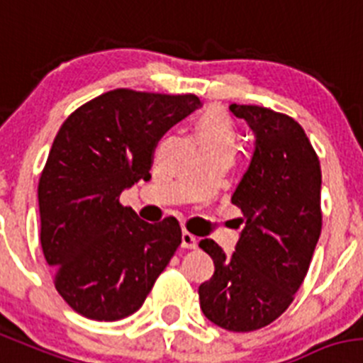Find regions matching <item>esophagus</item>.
<instances>
[{"label":"esophagus","instance_id":"1","mask_svg":"<svg viewBox=\"0 0 363 363\" xmlns=\"http://www.w3.org/2000/svg\"><path fill=\"white\" fill-rule=\"evenodd\" d=\"M182 247L189 248V250H194V248H198V238L192 235L191 232L185 230L184 234H182Z\"/></svg>","mask_w":363,"mask_h":363}]
</instances>
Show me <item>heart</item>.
Segmentation results:
<instances>
[{"label": "heart", "mask_w": 363, "mask_h": 363, "mask_svg": "<svg viewBox=\"0 0 363 363\" xmlns=\"http://www.w3.org/2000/svg\"><path fill=\"white\" fill-rule=\"evenodd\" d=\"M196 129L201 147L234 149V128L228 116L219 109H207L201 113Z\"/></svg>", "instance_id": "b5f03b06"}]
</instances>
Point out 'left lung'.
Wrapping results in <instances>:
<instances>
[{
	"instance_id": "8db88e82",
	"label": "left lung",
	"mask_w": 363,
	"mask_h": 363,
	"mask_svg": "<svg viewBox=\"0 0 363 363\" xmlns=\"http://www.w3.org/2000/svg\"><path fill=\"white\" fill-rule=\"evenodd\" d=\"M230 111L255 133L250 167L232 194L245 228L230 257L212 239L199 242L216 270L198 294L208 320L248 333L281 317L308 274L322 230V172L291 116L247 104Z\"/></svg>"
}]
</instances>
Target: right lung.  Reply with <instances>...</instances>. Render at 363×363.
Returning a JSON list of instances; mask_svg holds the SVG:
<instances>
[{
	"label": "right lung",
	"mask_w": 363,
	"mask_h": 363,
	"mask_svg": "<svg viewBox=\"0 0 363 363\" xmlns=\"http://www.w3.org/2000/svg\"><path fill=\"white\" fill-rule=\"evenodd\" d=\"M199 106L192 93L118 88L62 122L39 178L41 247L55 290L82 317L135 313L179 247L176 218L142 221L121 192L151 178L158 140Z\"/></svg>",
	"instance_id": "obj_1"
}]
</instances>
